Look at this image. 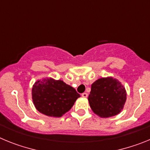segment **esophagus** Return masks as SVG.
<instances>
[{"label":"esophagus","mask_w":150,"mask_h":150,"mask_svg":"<svg viewBox=\"0 0 150 150\" xmlns=\"http://www.w3.org/2000/svg\"><path fill=\"white\" fill-rule=\"evenodd\" d=\"M82 96H83V98H87V97H88V94H87L86 92H84V93L82 94Z\"/></svg>","instance_id":"obj_1"}]
</instances>
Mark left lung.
Returning <instances> with one entry per match:
<instances>
[{
	"label": "left lung",
	"mask_w": 150,
	"mask_h": 150,
	"mask_svg": "<svg viewBox=\"0 0 150 150\" xmlns=\"http://www.w3.org/2000/svg\"><path fill=\"white\" fill-rule=\"evenodd\" d=\"M89 105L95 114L107 118L119 114L126 100V91L117 79L100 78L91 84L88 98Z\"/></svg>",
	"instance_id": "8db88e82"
}]
</instances>
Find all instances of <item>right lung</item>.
Wrapping results in <instances>:
<instances>
[{"instance_id":"1","label":"right lung","mask_w":150,"mask_h":150,"mask_svg":"<svg viewBox=\"0 0 150 150\" xmlns=\"http://www.w3.org/2000/svg\"><path fill=\"white\" fill-rule=\"evenodd\" d=\"M80 95L62 80L52 78L38 80L32 88L36 109L48 116L61 117L71 109Z\"/></svg>"}]
</instances>
